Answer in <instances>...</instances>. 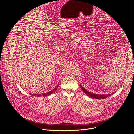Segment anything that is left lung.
<instances>
[{"mask_svg":"<svg viewBox=\"0 0 134 134\" xmlns=\"http://www.w3.org/2000/svg\"><path fill=\"white\" fill-rule=\"evenodd\" d=\"M80 86L82 88V90H83V91L85 93V94H86L88 97L92 98V99H105L106 98H108L109 97H110L111 94H113L114 93H113L112 94H94L92 92H90L88 91H87L86 90H85V88H84L81 84H80Z\"/></svg>","mask_w":134,"mask_h":134,"instance_id":"obj_1","label":"left lung"}]
</instances>
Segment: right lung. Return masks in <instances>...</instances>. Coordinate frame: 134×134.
I'll list each match as a JSON object with an SVG mask.
<instances>
[{"mask_svg":"<svg viewBox=\"0 0 134 134\" xmlns=\"http://www.w3.org/2000/svg\"><path fill=\"white\" fill-rule=\"evenodd\" d=\"M58 86H59V84L57 85L56 86V87L55 88H54L52 90H51V91H49V92H48L47 93H42V94H32V95H33L34 96H35V97H47V96H49V95H50L51 94H52L54 92H55L57 90V88H58ZM30 94H31V93H30Z\"/></svg>","mask_w":134,"mask_h":134,"instance_id":"add662e5","label":"right lung"}]
</instances>
